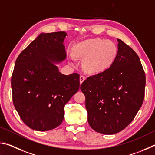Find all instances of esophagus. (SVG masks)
Instances as JSON below:
<instances>
[{"mask_svg": "<svg viewBox=\"0 0 155 155\" xmlns=\"http://www.w3.org/2000/svg\"><path fill=\"white\" fill-rule=\"evenodd\" d=\"M84 80H85V77H84L83 75H81L80 77V84H82V83Z\"/></svg>", "mask_w": 155, "mask_h": 155, "instance_id": "1", "label": "esophagus"}]
</instances>
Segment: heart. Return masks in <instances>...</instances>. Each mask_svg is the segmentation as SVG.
<instances>
[{
  "label": "heart",
  "instance_id": "1",
  "mask_svg": "<svg viewBox=\"0 0 155 155\" xmlns=\"http://www.w3.org/2000/svg\"><path fill=\"white\" fill-rule=\"evenodd\" d=\"M72 55L82 60V69L90 74H99L112 67L118 55V48L113 41L100 38L76 43Z\"/></svg>",
  "mask_w": 155,
  "mask_h": 155
}]
</instances>
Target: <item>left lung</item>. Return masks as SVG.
Returning <instances> with one entry per match:
<instances>
[{"label":"left lung","mask_w":155,"mask_h":155,"mask_svg":"<svg viewBox=\"0 0 155 155\" xmlns=\"http://www.w3.org/2000/svg\"><path fill=\"white\" fill-rule=\"evenodd\" d=\"M117 41L118 55L112 67L88 78L80 86L89 124L105 135L125 129L144 99L146 76L139 56L123 41Z\"/></svg>","instance_id":"1"}]
</instances>
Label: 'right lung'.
I'll use <instances>...</instances> for the list:
<instances>
[{
    "label": "right lung",
    "instance_id": "add662e5",
    "mask_svg": "<svg viewBox=\"0 0 155 155\" xmlns=\"http://www.w3.org/2000/svg\"><path fill=\"white\" fill-rule=\"evenodd\" d=\"M65 32L41 33L16 59L12 97L20 118L32 129L45 131L62 123L64 105L80 88V75H65L56 62L66 58Z\"/></svg>",
    "mask_w": 155,
    "mask_h": 155
}]
</instances>
